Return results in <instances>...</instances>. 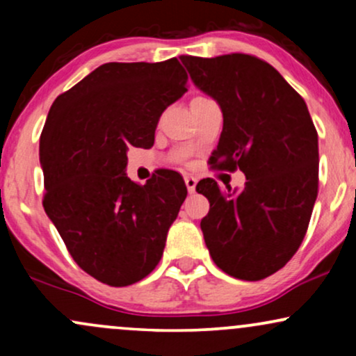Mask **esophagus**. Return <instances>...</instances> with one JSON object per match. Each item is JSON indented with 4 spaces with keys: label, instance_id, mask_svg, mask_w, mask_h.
<instances>
[{
    "label": "esophagus",
    "instance_id": "1",
    "mask_svg": "<svg viewBox=\"0 0 356 356\" xmlns=\"http://www.w3.org/2000/svg\"><path fill=\"white\" fill-rule=\"evenodd\" d=\"M184 181H186L187 191H189L192 194V192L195 191V186H197V179H195L194 175H186V177H184Z\"/></svg>",
    "mask_w": 356,
    "mask_h": 356
}]
</instances>
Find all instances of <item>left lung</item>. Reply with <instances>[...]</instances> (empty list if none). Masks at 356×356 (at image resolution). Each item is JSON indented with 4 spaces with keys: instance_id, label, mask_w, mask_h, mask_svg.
Here are the masks:
<instances>
[{
    "instance_id": "obj_1",
    "label": "left lung",
    "mask_w": 356,
    "mask_h": 356,
    "mask_svg": "<svg viewBox=\"0 0 356 356\" xmlns=\"http://www.w3.org/2000/svg\"><path fill=\"white\" fill-rule=\"evenodd\" d=\"M191 80L218 102L222 132L212 167L243 170L246 186L195 189L209 199L201 229L218 268L259 281L298 251L318 195V134L300 93L266 61L244 53L181 56Z\"/></svg>"
}]
</instances>
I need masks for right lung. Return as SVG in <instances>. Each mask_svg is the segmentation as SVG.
Listing matches in <instances>:
<instances>
[{"instance_id":"obj_1","label":"right lung","mask_w":356,"mask_h":356,"mask_svg":"<svg viewBox=\"0 0 356 356\" xmlns=\"http://www.w3.org/2000/svg\"><path fill=\"white\" fill-rule=\"evenodd\" d=\"M177 58L105 63L53 102L40 137L43 207L75 263L108 286L152 273L187 187L161 169L127 177L130 147L154 145L162 112L187 92Z\"/></svg>"}]
</instances>
